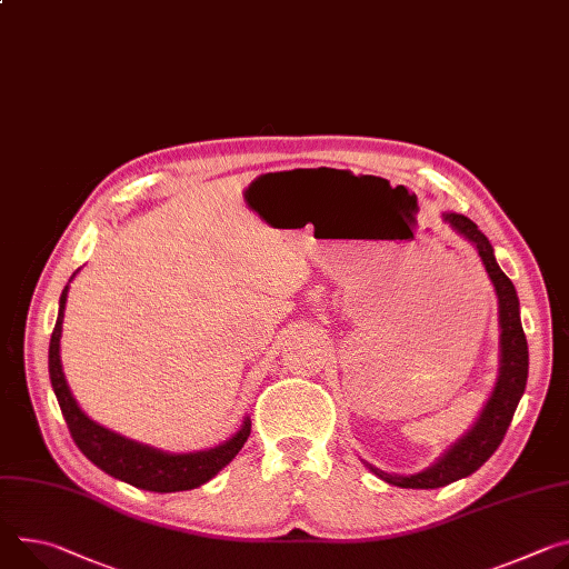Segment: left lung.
<instances>
[{"mask_svg": "<svg viewBox=\"0 0 569 569\" xmlns=\"http://www.w3.org/2000/svg\"><path fill=\"white\" fill-rule=\"evenodd\" d=\"M442 220L477 249L492 281L499 303V372L495 388L472 429H468V433H462L445 453H440L427 470L416 475H388L363 460L372 475L397 488H442L477 472L501 445L515 416V408H518L525 395L529 377V347L520 320V299L512 281L497 266L490 240L470 218L460 213H442Z\"/></svg>", "mask_w": 569, "mask_h": 569, "instance_id": "1", "label": "left lung"}]
</instances>
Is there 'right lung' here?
Returning <instances> with one entry per match:
<instances>
[{
    "label": "right lung",
    "mask_w": 569,
    "mask_h": 569,
    "mask_svg": "<svg viewBox=\"0 0 569 569\" xmlns=\"http://www.w3.org/2000/svg\"><path fill=\"white\" fill-rule=\"evenodd\" d=\"M79 272V270H77ZM72 274V279L77 277ZM70 279V281H72ZM70 283L63 288L59 299V318L54 325V333L49 340V379L54 395L59 399L61 412L72 433V440L81 449V453L94 462L99 470L107 475L131 483L140 490L149 492H179L192 490L211 481L222 468L236 458L242 445L249 438L251 420L244 416L240 429L218 447L188 451V453H170L157 447L142 445L138 440L124 438L107 427L90 420L66 381L63 366H61V331H63V316H66V301H68Z\"/></svg>",
    "instance_id": "obj_1"
}]
</instances>
